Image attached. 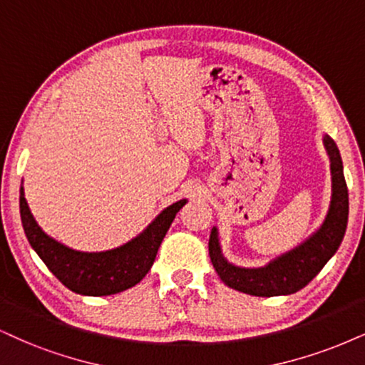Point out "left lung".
Segmentation results:
<instances>
[{"label":"left lung","mask_w":365,"mask_h":365,"mask_svg":"<svg viewBox=\"0 0 365 365\" xmlns=\"http://www.w3.org/2000/svg\"><path fill=\"white\" fill-rule=\"evenodd\" d=\"M323 145L330 157L331 200L320 228L303 244L272 259L262 267H240L225 259L220 245L218 228H211L208 242L211 264L228 287L264 298L292 294L303 289L339 250L347 230L349 191L339 147L328 135L323 137Z\"/></svg>","instance_id":"8db88e82"}]
</instances>
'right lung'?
<instances>
[{
	"label": "right lung",
	"instance_id": "right-lung-1",
	"mask_svg": "<svg viewBox=\"0 0 365 365\" xmlns=\"http://www.w3.org/2000/svg\"><path fill=\"white\" fill-rule=\"evenodd\" d=\"M186 203L187 200H179L164 208L145 230L116 249L81 252L48 237L38 227L25 200L24 186L20 187L21 225L31 249L62 284L83 296H110L138 284L150 271L175 213Z\"/></svg>",
	"mask_w": 365,
	"mask_h": 365
}]
</instances>
